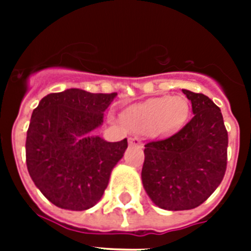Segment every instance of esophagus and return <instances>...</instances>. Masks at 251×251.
Returning <instances> with one entry per match:
<instances>
[{
  "instance_id": "34e87169",
  "label": "esophagus",
  "mask_w": 251,
  "mask_h": 251,
  "mask_svg": "<svg viewBox=\"0 0 251 251\" xmlns=\"http://www.w3.org/2000/svg\"><path fill=\"white\" fill-rule=\"evenodd\" d=\"M129 146H142V141L137 137H133V138H129Z\"/></svg>"
}]
</instances>
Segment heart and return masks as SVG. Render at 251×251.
<instances>
[{"instance_id":"1","label":"heart","mask_w":251,"mask_h":251,"mask_svg":"<svg viewBox=\"0 0 251 251\" xmlns=\"http://www.w3.org/2000/svg\"><path fill=\"white\" fill-rule=\"evenodd\" d=\"M187 113V101L183 98L161 97L129 106L123 112L122 118L133 132L165 134L178 128Z\"/></svg>"}]
</instances>
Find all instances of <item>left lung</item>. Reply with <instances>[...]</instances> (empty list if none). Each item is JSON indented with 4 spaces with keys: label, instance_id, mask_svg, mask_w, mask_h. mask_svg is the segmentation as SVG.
<instances>
[{
    "label": "left lung",
    "instance_id": "1",
    "mask_svg": "<svg viewBox=\"0 0 251 251\" xmlns=\"http://www.w3.org/2000/svg\"><path fill=\"white\" fill-rule=\"evenodd\" d=\"M192 104L191 121L167 138L145 146L142 183L151 200L170 211L191 210L205 202L224 178L227 130L211 99L182 89Z\"/></svg>",
    "mask_w": 251,
    "mask_h": 251
}]
</instances>
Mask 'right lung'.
<instances>
[{"label":"right lung","instance_id":"obj_1","mask_svg":"<svg viewBox=\"0 0 251 251\" xmlns=\"http://www.w3.org/2000/svg\"><path fill=\"white\" fill-rule=\"evenodd\" d=\"M115 97L73 88L48 94L32 112L26 165L36 187L57 207L83 211L103 196L128 147L127 138L106 142L93 136Z\"/></svg>","mask_w":251,"mask_h":251}]
</instances>
